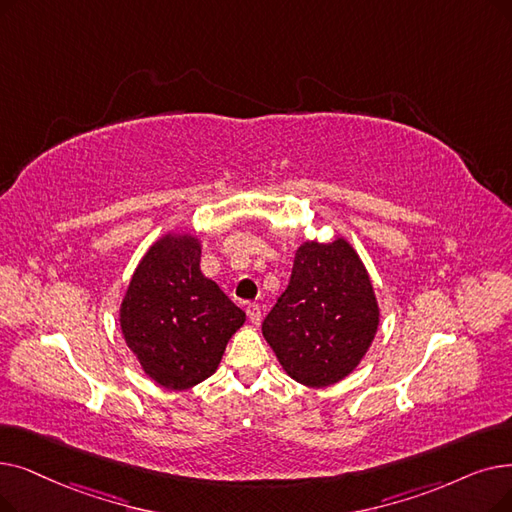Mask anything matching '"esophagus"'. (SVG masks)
I'll list each match as a JSON object with an SVG mask.
<instances>
[{
  "mask_svg": "<svg viewBox=\"0 0 512 512\" xmlns=\"http://www.w3.org/2000/svg\"><path fill=\"white\" fill-rule=\"evenodd\" d=\"M247 316H249L251 324L259 326V322H261V307L257 303H249L247 305Z\"/></svg>",
  "mask_w": 512,
  "mask_h": 512,
  "instance_id": "obj_1",
  "label": "esophagus"
}]
</instances>
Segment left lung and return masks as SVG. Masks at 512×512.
Wrapping results in <instances>:
<instances>
[{
  "mask_svg": "<svg viewBox=\"0 0 512 512\" xmlns=\"http://www.w3.org/2000/svg\"><path fill=\"white\" fill-rule=\"evenodd\" d=\"M381 322L364 261L351 242L305 240L286 291L263 320L282 370L305 387H330L360 366Z\"/></svg>",
  "mask_w": 512,
  "mask_h": 512,
  "instance_id": "obj_1",
  "label": "left lung"
}]
</instances>
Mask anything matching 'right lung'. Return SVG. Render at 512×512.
<instances>
[{"mask_svg":"<svg viewBox=\"0 0 512 512\" xmlns=\"http://www.w3.org/2000/svg\"><path fill=\"white\" fill-rule=\"evenodd\" d=\"M201 240L167 232L152 242L119 307L127 347L157 385L184 391L217 370L247 316L201 272Z\"/></svg>","mask_w":512,"mask_h":512,"instance_id":"add662e5","label":"right lung"}]
</instances>
